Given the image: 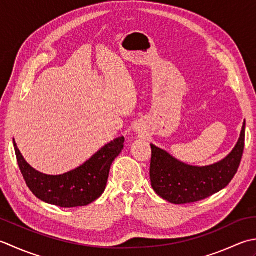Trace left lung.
Instances as JSON below:
<instances>
[{"label":"left lung","mask_w":256,"mask_h":256,"mask_svg":"<svg viewBox=\"0 0 256 256\" xmlns=\"http://www.w3.org/2000/svg\"><path fill=\"white\" fill-rule=\"evenodd\" d=\"M245 122L236 147L223 160L206 166L181 162L151 144L150 180L156 194L174 204L196 202L224 189L236 176L242 160Z\"/></svg>","instance_id":"left-lung-1"}]
</instances>
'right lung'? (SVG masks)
I'll return each mask as SVG.
<instances>
[{
	"label": "right lung",
	"mask_w": 256,
	"mask_h": 256,
	"mask_svg": "<svg viewBox=\"0 0 256 256\" xmlns=\"http://www.w3.org/2000/svg\"><path fill=\"white\" fill-rule=\"evenodd\" d=\"M124 142V137L114 139L78 168L60 176H50L26 162L13 139L20 170L30 190L40 200L62 208L88 206L102 194L110 166L122 152Z\"/></svg>",
	"instance_id": "add662e5"
}]
</instances>
